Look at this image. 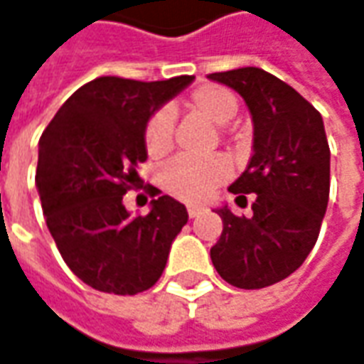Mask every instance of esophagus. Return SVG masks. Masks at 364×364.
I'll return each instance as SVG.
<instances>
[{
  "instance_id": "obj_1",
  "label": "esophagus",
  "mask_w": 364,
  "mask_h": 364,
  "mask_svg": "<svg viewBox=\"0 0 364 364\" xmlns=\"http://www.w3.org/2000/svg\"><path fill=\"white\" fill-rule=\"evenodd\" d=\"M200 213H203V207H198V205H191V207H188V215H191V219L198 217Z\"/></svg>"
}]
</instances>
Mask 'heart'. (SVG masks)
<instances>
[{
	"label": "heart",
	"instance_id": "1",
	"mask_svg": "<svg viewBox=\"0 0 364 364\" xmlns=\"http://www.w3.org/2000/svg\"><path fill=\"white\" fill-rule=\"evenodd\" d=\"M186 106L217 124H225L237 114V96L219 83H200L186 98ZM145 149L151 157H164L173 145V120L168 110L155 112L143 131ZM229 176V164L221 155L191 157L180 155L161 170L164 188L180 200L203 203Z\"/></svg>",
	"mask_w": 364,
	"mask_h": 364
}]
</instances>
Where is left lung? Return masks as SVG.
I'll list each match as a JSON object with an SVG mask.
<instances>
[{"mask_svg": "<svg viewBox=\"0 0 364 364\" xmlns=\"http://www.w3.org/2000/svg\"><path fill=\"white\" fill-rule=\"evenodd\" d=\"M247 104L254 154L229 186L244 198L256 194L250 217L228 207L210 260L237 289H264L293 274L318 242L330 196V147L318 110L289 83L258 67L210 73Z\"/></svg>", "mask_w": 364, "mask_h": 364, "instance_id": "obj_1", "label": "left lung"}]
</instances>
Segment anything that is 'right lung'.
<instances>
[{"label": "right lung", "instance_id": "add662e5", "mask_svg": "<svg viewBox=\"0 0 364 364\" xmlns=\"http://www.w3.org/2000/svg\"><path fill=\"white\" fill-rule=\"evenodd\" d=\"M192 80L96 77L67 98L41 136L36 186L46 228L71 272L96 291L151 289L188 221L186 207L168 194L139 217L124 209L122 196L136 186V166L147 159V120Z\"/></svg>", "mask_w": 364, "mask_h": 364}]
</instances>
